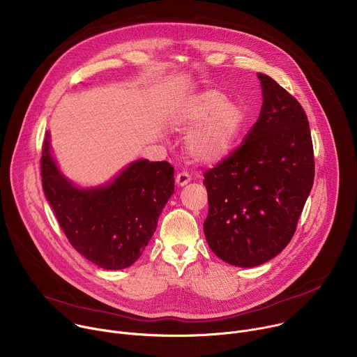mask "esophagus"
Segmentation results:
<instances>
[{"mask_svg": "<svg viewBox=\"0 0 357 357\" xmlns=\"http://www.w3.org/2000/svg\"><path fill=\"white\" fill-rule=\"evenodd\" d=\"M189 181H190V175H189L188 172H185V171L179 172V174L176 175V178H175V182H176L179 186L186 185Z\"/></svg>", "mask_w": 357, "mask_h": 357, "instance_id": "obj_1", "label": "esophagus"}]
</instances>
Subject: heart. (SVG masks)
<instances>
[{"label": "heart", "instance_id": "heart-1", "mask_svg": "<svg viewBox=\"0 0 357 357\" xmlns=\"http://www.w3.org/2000/svg\"><path fill=\"white\" fill-rule=\"evenodd\" d=\"M248 120L245 107L218 90H206L188 98L174 123L192 128L186 139L188 155L197 164L215 165L233 149Z\"/></svg>", "mask_w": 357, "mask_h": 357}]
</instances>
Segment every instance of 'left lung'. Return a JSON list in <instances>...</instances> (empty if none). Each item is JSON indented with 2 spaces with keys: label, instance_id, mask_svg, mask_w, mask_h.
Segmentation results:
<instances>
[{
  "label": "left lung",
  "instance_id": "obj_1",
  "mask_svg": "<svg viewBox=\"0 0 357 357\" xmlns=\"http://www.w3.org/2000/svg\"><path fill=\"white\" fill-rule=\"evenodd\" d=\"M263 107L244 142L203 174L209 247L237 267L260 266L291 241L315 176L310 123L298 100L257 73Z\"/></svg>",
  "mask_w": 357,
  "mask_h": 357
}]
</instances>
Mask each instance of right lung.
<instances>
[{"instance_id":"1","label":"right lung","mask_w":357,"mask_h":357,"mask_svg":"<svg viewBox=\"0 0 357 357\" xmlns=\"http://www.w3.org/2000/svg\"><path fill=\"white\" fill-rule=\"evenodd\" d=\"M42 186L69 243L89 261L106 270L137 261L154 234L174 193V167L138 160L110 185L75 188L50 157L49 132L42 144Z\"/></svg>"}]
</instances>
